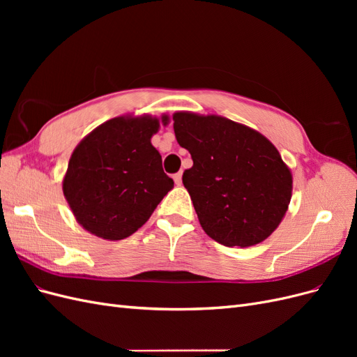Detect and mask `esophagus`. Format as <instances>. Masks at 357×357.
Wrapping results in <instances>:
<instances>
[{"instance_id": "obj_1", "label": "esophagus", "mask_w": 357, "mask_h": 357, "mask_svg": "<svg viewBox=\"0 0 357 357\" xmlns=\"http://www.w3.org/2000/svg\"><path fill=\"white\" fill-rule=\"evenodd\" d=\"M172 178H174V181H176V185H181V172H177V174H174L172 176Z\"/></svg>"}]
</instances>
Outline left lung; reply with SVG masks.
I'll return each instance as SVG.
<instances>
[{"mask_svg": "<svg viewBox=\"0 0 357 357\" xmlns=\"http://www.w3.org/2000/svg\"><path fill=\"white\" fill-rule=\"evenodd\" d=\"M177 143L193 165L183 172L199 223L226 247L264 241L284 218L291 174L274 144L220 116L176 113Z\"/></svg>", "mask_w": 357, "mask_h": 357, "instance_id": "1", "label": "left lung"}]
</instances>
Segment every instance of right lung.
Returning <instances> with one entry per match:
<instances>
[{
  "label": "right lung",
  "instance_id": "add662e5",
  "mask_svg": "<svg viewBox=\"0 0 357 357\" xmlns=\"http://www.w3.org/2000/svg\"><path fill=\"white\" fill-rule=\"evenodd\" d=\"M158 128L156 117H114L75 147L62 189L86 231L104 240L126 238L174 186L150 143Z\"/></svg>",
  "mask_w": 357,
  "mask_h": 357
}]
</instances>
